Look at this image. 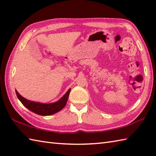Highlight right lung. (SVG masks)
I'll use <instances>...</instances> for the list:
<instances>
[{
  "label": "right lung",
  "mask_w": 156,
  "mask_h": 156,
  "mask_svg": "<svg viewBox=\"0 0 156 156\" xmlns=\"http://www.w3.org/2000/svg\"><path fill=\"white\" fill-rule=\"evenodd\" d=\"M15 92L19 100L29 110L39 115L48 116L56 113V112L61 111L65 107L68 99L69 92H70V89H69L67 92L58 101L49 104H44L41 103V102L29 101L27 99L23 97L16 90H15Z\"/></svg>",
  "instance_id": "right-lung-1"
}]
</instances>
